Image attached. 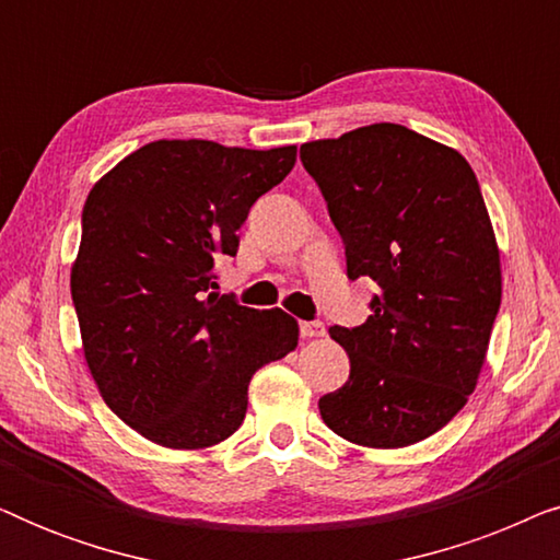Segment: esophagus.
Instances as JSON below:
<instances>
[{
  "label": "esophagus",
  "mask_w": 560,
  "mask_h": 560,
  "mask_svg": "<svg viewBox=\"0 0 560 560\" xmlns=\"http://www.w3.org/2000/svg\"><path fill=\"white\" fill-rule=\"evenodd\" d=\"M301 336L303 339H320V336H326V326L320 320H303Z\"/></svg>",
  "instance_id": "esophagus-1"
}]
</instances>
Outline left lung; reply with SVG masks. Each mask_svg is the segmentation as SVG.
I'll list each match as a JSON object with an SVG mask.
<instances>
[{"label":"left lung","instance_id":"8db88e82","mask_svg":"<svg viewBox=\"0 0 560 560\" xmlns=\"http://www.w3.org/2000/svg\"><path fill=\"white\" fill-rule=\"evenodd\" d=\"M301 160L349 278L380 285L362 326L328 331L351 372L320 397V418L357 446H412L477 389L500 311V247L477 175L462 152L389 121L305 142Z\"/></svg>","mask_w":560,"mask_h":560}]
</instances>
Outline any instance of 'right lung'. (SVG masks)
Listing matches in <instances>:
<instances>
[{
	"label": "right lung",
	"instance_id": "add662e5",
	"mask_svg": "<svg viewBox=\"0 0 560 560\" xmlns=\"http://www.w3.org/2000/svg\"><path fill=\"white\" fill-rule=\"evenodd\" d=\"M295 144L155 140L119 160L83 206L71 295L98 395L158 446L201 451L247 412L259 366L298 347V320L213 293L252 203L295 165Z\"/></svg>",
	"mask_w": 560,
	"mask_h": 560
}]
</instances>
